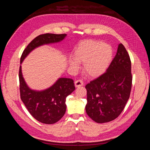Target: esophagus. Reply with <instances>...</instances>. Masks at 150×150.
Listing matches in <instances>:
<instances>
[{
  "mask_svg": "<svg viewBox=\"0 0 150 150\" xmlns=\"http://www.w3.org/2000/svg\"><path fill=\"white\" fill-rule=\"evenodd\" d=\"M83 81H82V80H81V79H78V80H76V81H75V83H74V84H75V86L76 88H78V87H80V86H83Z\"/></svg>",
  "mask_w": 150,
  "mask_h": 150,
  "instance_id": "34e87169",
  "label": "esophagus"
}]
</instances>
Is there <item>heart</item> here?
I'll return each instance as SVG.
<instances>
[{"label":"heart","instance_id":"obj_1","mask_svg":"<svg viewBox=\"0 0 150 150\" xmlns=\"http://www.w3.org/2000/svg\"><path fill=\"white\" fill-rule=\"evenodd\" d=\"M74 57L77 62L84 63L83 69L86 76L97 78L106 71L110 64L112 57V49L110 45L103 44L100 40H85L76 47ZM75 61L70 59L69 64L77 68L78 65Z\"/></svg>","mask_w":150,"mask_h":150}]
</instances>
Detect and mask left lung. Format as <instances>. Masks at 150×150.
<instances>
[{"mask_svg":"<svg viewBox=\"0 0 150 150\" xmlns=\"http://www.w3.org/2000/svg\"><path fill=\"white\" fill-rule=\"evenodd\" d=\"M133 76L129 54L121 43L106 72L86 85L88 115L98 123L115 120L129 98Z\"/></svg>","mask_w":150,"mask_h":150,"instance_id":"left-lung-1","label":"left lung"}]
</instances>
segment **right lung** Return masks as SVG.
I'll return each mask as SVG.
<instances>
[{"label":"right lung","mask_w":150,"mask_h":150,"mask_svg":"<svg viewBox=\"0 0 150 150\" xmlns=\"http://www.w3.org/2000/svg\"><path fill=\"white\" fill-rule=\"evenodd\" d=\"M66 36V34L49 33L38 35L24 50L21 57V63L35 47L45 44L59 42ZM19 78L21 100L36 120L44 124H54L62 118L66 110V98L75 90L73 80L59 78L49 89L42 91H35L26 85L22 75L21 66L19 67Z\"/></svg>","instance_id":"right-lung-1"}]
</instances>
